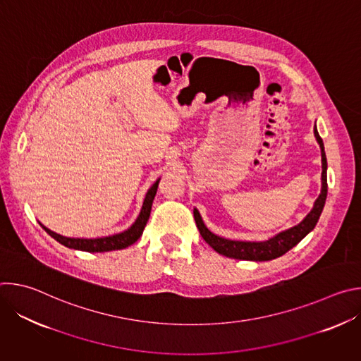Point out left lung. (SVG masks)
Masks as SVG:
<instances>
[{"instance_id":"obj_1","label":"left lung","mask_w":361,"mask_h":361,"mask_svg":"<svg viewBox=\"0 0 361 361\" xmlns=\"http://www.w3.org/2000/svg\"><path fill=\"white\" fill-rule=\"evenodd\" d=\"M314 135L322 148V163H323L322 183H323V185H322V192L314 202L313 210L307 214V217L300 224L277 234L276 237H273L267 241H262V243L234 241V240H227V238L213 234L207 227L204 226L200 213L197 210H194V220H195L197 228L200 230V234L205 240V243H209V245L213 247L219 254L230 257V259L267 262V260L277 259V257L286 254L288 250H291L295 244H298L308 233H310L316 227V224L320 219V214L323 212L326 198H327V160H326L323 140L319 135L316 127H314Z\"/></svg>"}]
</instances>
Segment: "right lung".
Segmentation results:
<instances>
[{"instance_id":"obj_1","label":"right lung","mask_w":361,"mask_h":361,"mask_svg":"<svg viewBox=\"0 0 361 361\" xmlns=\"http://www.w3.org/2000/svg\"><path fill=\"white\" fill-rule=\"evenodd\" d=\"M159 183L160 180H157L156 183L152 184V187L148 190V192L145 194L144 198V204L141 213L138 216V219L135 220V223L126 231L120 233V234H114V235H109V237H102V238H70V237H63L54 231L48 230L47 227L41 226L51 237L56 238L59 243H61L63 245L68 247V248H74V250H81V251H90V252H104V251H113V250H121L126 248L131 244H134L142 234V230L148 221L149 213H151V205H152V200L156 197L157 188H159Z\"/></svg>"}]
</instances>
